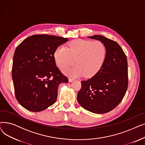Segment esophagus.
<instances>
[{
  "instance_id": "1",
  "label": "esophagus",
  "mask_w": 145,
  "mask_h": 145,
  "mask_svg": "<svg viewBox=\"0 0 145 145\" xmlns=\"http://www.w3.org/2000/svg\"><path fill=\"white\" fill-rule=\"evenodd\" d=\"M73 80H74V79H73V78H69V82H72Z\"/></svg>"
}]
</instances>
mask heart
I'll list each match as a JSON object with an SVG mask.
<instances>
[{
	"label": "heart",
	"mask_w": 145,
	"mask_h": 145,
	"mask_svg": "<svg viewBox=\"0 0 145 145\" xmlns=\"http://www.w3.org/2000/svg\"><path fill=\"white\" fill-rule=\"evenodd\" d=\"M106 48L99 40L90 41L77 39L68 44L67 48L60 45L55 50L53 56L56 65L64 69L71 66L75 59V65L72 69H65L63 72L72 76L89 78L100 71L106 57Z\"/></svg>",
	"instance_id": "1"
}]
</instances>
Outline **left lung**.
<instances>
[{"label": "left lung", "mask_w": 145, "mask_h": 145, "mask_svg": "<svg viewBox=\"0 0 145 145\" xmlns=\"http://www.w3.org/2000/svg\"><path fill=\"white\" fill-rule=\"evenodd\" d=\"M89 37L104 43L106 57L99 71L92 78L81 82L77 99L86 110L102 114L115 109L125 95L128 86L127 61L115 41L101 35Z\"/></svg>", "instance_id": "1"}]
</instances>
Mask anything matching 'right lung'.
Here are the masks:
<instances>
[{
	"label": "right lung",
	"mask_w": 145,
	"mask_h": 145,
	"mask_svg": "<svg viewBox=\"0 0 145 145\" xmlns=\"http://www.w3.org/2000/svg\"><path fill=\"white\" fill-rule=\"evenodd\" d=\"M67 38L48 35L28 37L19 44L13 58L12 79L18 102L31 112L54 104L58 86L68 79L56 67L54 52Z\"/></svg>",
	"instance_id": "right-lung-1"
}]
</instances>
